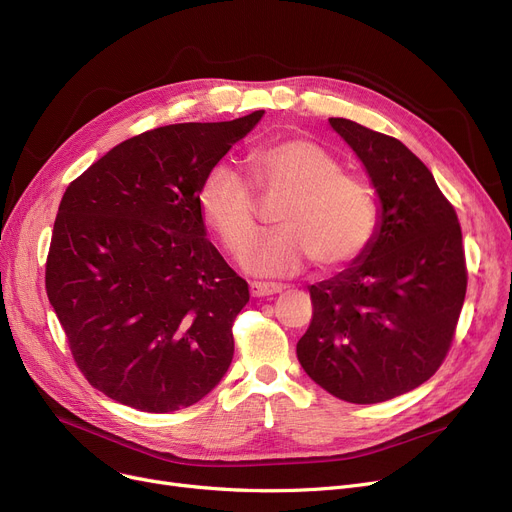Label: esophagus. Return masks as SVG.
I'll list each match as a JSON object with an SVG mask.
<instances>
[{
    "label": "esophagus",
    "instance_id": "34e87169",
    "mask_svg": "<svg viewBox=\"0 0 512 512\" xmlns=\"http://www.w3.org/2000/svg\"><path fill=\"white\" fill-rule=\"evenodd\" d=\"M286 286L284 284H274V282H251V294L253 297H274V294H280Z\"/></svg>",
    "mask_w": 512,
    "mask_h": 512
}]
</instances>
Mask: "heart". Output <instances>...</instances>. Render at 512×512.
I'll return each mask as SVG.
<instances>
[{
  "mask_svg": "<svg viewBox=\"0 0 512 512\" xmlns=\"http://www.w3.org/2000/svg\"><path fill=\"white\" fill-rule=\"evenodd\" d=\"M253 184L263 199H280L278 232L250 242L257 232L251 186L230 168H215L199 191L205 224L224 247L240 253L242 270L255 276H292L315 259L324 270L357 259L378 228V203L357 176L305 139L270 143L247 157Z\"/></svg>",
  "mask_w": 512,
  "mask_h": 512,
  "instance_id": "obj_1",
  "label": "heart"
}]
</instances>
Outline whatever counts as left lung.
<instances>
[{
    "instance_id": "obj_1",
    "label": "left lung",
    "mask_w": 512,
    "mask_h": 512,
    "mask_svg": "<svg viewBox=\"0 0 512 512\" xmlns=\"http://www.w3.org/2000/svg\"><path fill=\"white\" fill-rule=\"evenodd\" d=\"M330 126L375 188L378 228L346 270L309 288L313 319L297 357L332 396L373 405L415 390L442 365L467 292L463 234L413 151L353 120Z\"/></svg>"
}]
</instances>
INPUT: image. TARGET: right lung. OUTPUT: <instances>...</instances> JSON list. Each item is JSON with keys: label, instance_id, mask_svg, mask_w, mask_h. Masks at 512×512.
Returning a JSON list of instances; mask_svg holds the SVG:
<instances>
[{"label": "right lung", "instance_id": "right-lung-1", "mask_svg": "<svg viewBox=\"0 0 512 512\" xmlns=\"http://www.w3.org/2000/svg\"><path fill=\"white\" fill-rule=\"evenodd\" d=\"M263 114L143 132L66 188L47 297L78 369L126 407H191L232 363V324L249 284L209 242L199 191Z\"/></svg>", "mask_w": 512, "mask_h": 512}]
</instances>
